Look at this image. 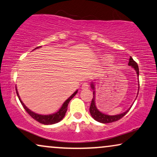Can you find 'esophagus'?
I'll return each mask as SVG.
<instances>
[{
	"label": "esophagus",
	"mask_w": 157,
	"mask_h": 157,
	"mask_svg": "<svg viewBox=\"0 0 157 157\" xmlns=\"http://www.w3.org/2000/svg\"><path fill=\"white\" fill-rule=\"evenodd\" d=\"M88 87H89V85H88V82H84V83H82L81 88H82V89L86 90V89H88Z\"/></svg>",
	"instance_id": "obj_1"
}]
</instances>
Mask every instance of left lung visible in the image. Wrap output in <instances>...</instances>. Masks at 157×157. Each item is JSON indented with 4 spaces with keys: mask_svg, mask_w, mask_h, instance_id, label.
<instances>
[{
    "mask_svg": "<svg viewBox=\"0 0 157 157\" xmlns=\"http://www.w3.org/2000/svg\"><path fill=\"white\" fill-rule=\"evenodd\" d=\"M128 65L132 67V68L135 69V70L136 71L137 75V77H139V68H138V65L137 63H136L135 60H133V58L132 57H130L129 58V61ZM90 87H91L92 89L94 90L93 92V99H92L91 101V104H90V113L91 115V116L93 117L94 119L96 120L98 122L100 123H102V124H108V123H112V122H115L116 121L120 120L121 118H123L125 115L129 112V110L130 109V108L129 109L126 111V112L121 113V114L118 115H116V116H109V115H106L105 113H102L101 112H100L97 108V106H96V103H95V88H94V82H91L90 84ZM138 91H139V88H138ZM138 94V93H137Z\"/></svg>",
    "mask_w": 157,
    "mask_h": 157,
    "instance_id": "8db88e82",
    "label": "left lung"
}]
</instances>
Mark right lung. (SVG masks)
<instances>
[{
	"label": "right lung",
	"instance_id": "1",
	"mask_svg": "<svg viewBox=\"0 0 157 157\" xmlns=\"http://www.w3.org/2000/svg\"><path fill=\"white\" fill-rule=\"evenodd\" d=\"M39 48V47H38V48H35V49H37ZM16 92H17V95L19 99H20V102H21L22 105L23 106L24 109H25L26 112H27L28 114H29L30 116H31L32 118H33V119L36 120L38 122L41 123V124H44V125H50V124H56V123L60 121H61L64 118V116H65V114H66V113H67V110L68 105H69L70 100L72 99V98L75 97V95H76V94L77 93V90H76V91H75V93H74L72 95H71V97L69 98V99H67L65 101H64V103L62 105L61 107H60L58 112L55 113H53V114H51V115H39V114H37V113L32 112L31 109H28V107L24 105V103L22 102V100L20 99V96H19V94L17 92V88H16Z\"/></svg>",
	"mask_w": 157,
	"mask_h": 157
}]
</instances>
